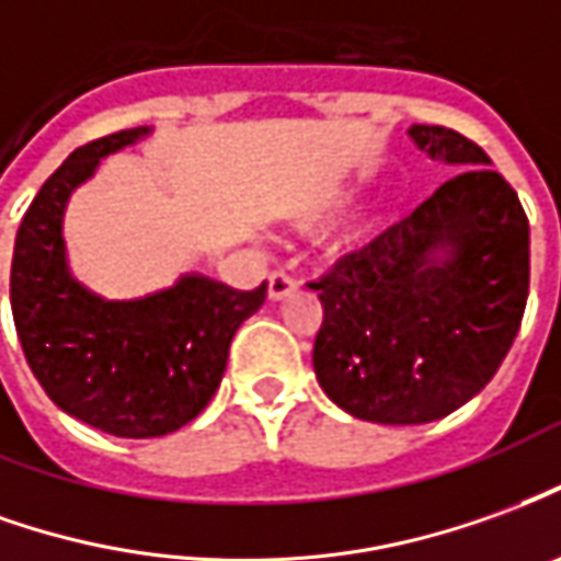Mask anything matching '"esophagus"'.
<instances>
[{"label":"esophagus","instance_id":"34e87169","mask_svg":"<svg viewBox=\"0 0 561 561\" xmlns=\"http://www.w3.org/2000/svg\"><path fill=\"white\" fill-rule=\"evenodd\" d=\"M294 288H297V282H294L288 273H282V270L270 273V285H267L270 300H285V297H288Z\"/></svg>","mask_w":561,"mask_h":561}]
</instances>
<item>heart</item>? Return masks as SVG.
Instances as JSON below:
<instances>
[{
	"mask_svg": "<svg viewBox=\"0 0 561 561\" xmlns=\"http://www.w3.org/2000/svg\"><path fill=\"white\" fill-rule=\"evenodd\" d=\"M343 203H346V197H336V199H331V203H328V209H324V215L336 213V209H340V206H343Z\"/></svg>",
	"mask_w": 561,
	"mask_h": 561,
	"instance_id": "obj_1",
	"label": "heart"
}]
</instances>
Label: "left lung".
Masks as SVG:
<instances>
[{
	"label": "left lung",
	"mask_w": 561,
	"mask_h": 561,
	"mask_svg": "<svg viewBox=\"0 0 561 561\" xmlns=\"http://www.w3.org/2000/svg\"><path fill=\"white\" fill-rule=\"evenodd\" d=\"M410 139L456 175L309 282L324 309L312 348L319 386L348 416L379 425H425L483 391L528 297L516 191L461 133L413 124Z\"/></svg>",
	"instance_id": "1"
}]
</instances>
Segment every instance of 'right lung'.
Returning a JSON list of instances; mask_svg holds the SVG:
<instances>
[{"instance_id": "obj_1", "label": "right lung", "mask_w": 561, "mask_h": 561, "mask_svg": "<svg viewBox=\"0 0 561 561\" xmlns=\"http://www.w3.org/2000/svg\"><path fill=\"white\" fill-rule=\"evenodd\" d=\"M148 133L133 127L76 148L30 203L11 257V312L35 379L69 416L133 440L163 437L203 413L237 328L267 297V282L237 291L199 273L136 300H105L72 279L66 203L100 160Z\"/></svg>"}]
</instances>
